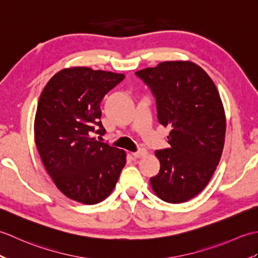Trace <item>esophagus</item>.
<instances>
[{"label":"esophagus","mask_w":258,"mask_h":258,"mask_svg":"<svg viewBox=\"0 0 258 258\" xmlns=\"http://www.w3.org/2000/svg\"><path fill=\"white\" fill-rule=\"evenodd\" d=\"M132 155L135 157V158H140V157H144V156H146L147 155V151H145V150H139L138 152H133L132 153Z\"/></svg>","instance_id":"34e87169"}]
</instances>
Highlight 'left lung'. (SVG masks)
Instances as JSON below:
<instances>
[{"mask_svg":"<svg viewBox=\"0 0 258 258\" xmlns=\"http://www.w3.org/2000/svg\"><path fill=\"white\" fill-rule=\"evenodd\" d=\"M135 74L155 97L158 123L171 127V146L155 152L161 167L151 186L162 201L184 203L206 187L221 160L226 117L220 93L189 61L162 62Z\"/></svg>","mask_w":258,"mask_h":258,"instance_id":"8db88e82","label":"left lung"}]
</instances>
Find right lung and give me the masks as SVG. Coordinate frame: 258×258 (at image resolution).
Listing matches in <instances>:
<instances>
[{"label":"right lung","instance_id":"add662e5","mask_svg":"<svg viewBox=\"0 0 258 258\" xmlns=\"http://www.w3.org/2000/svg\"><path fill=\"white\" fill-rule=\"evenodd\" d=\"M124 78L85 67L63 69L38 98L34 140L43 165L56 187L82 204L105 200L125 166L124 150L94 136L105 133L101 101Z\"/></svg>","mask_w":258,"mask_h":258}]
</instances>
